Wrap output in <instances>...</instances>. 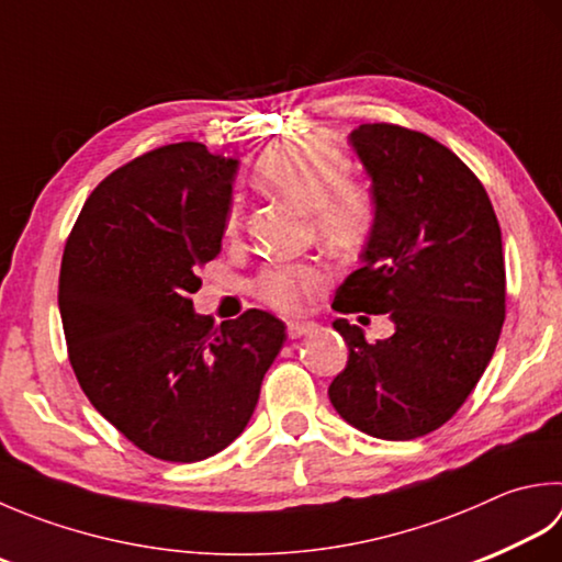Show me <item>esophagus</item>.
I'll use <instances>...</instances> for the list:
<instances>
[{
	"label": "esophagus",
	"instance_id": "obj_1",
	"mask_svg": "<svg viewBox=\"0 0 562 562\" xmlns=\"http://www.w3.org/2000/svg\"><path fill=\"white\" fill-rule=\"evenodd\" d=\"M315 330V323L311 321H291L289 325H285V333H289L291 340H299V337L308 335Z\"/></svg>",
	"mask_w": 562,
	"mask_h": 562
}]
</instances>
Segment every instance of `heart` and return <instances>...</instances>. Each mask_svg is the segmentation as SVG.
I'll return each instance as SVG.
<instances>
[{"instance_id": "b5f03b06", "label": "heart", "mask_w": 562, "mask_h": 562, "mask_svg": "<svg viewBox=\"0 0 562 562\" xmlns=\"http://www.w3.org/2000/svg\"><path fill=\"white\" fill-rule=\"evenodd\" d=\"M259 183L295 205L308 210L315 239L333 251H355L364 245L374 227V200L369 190L352 181V164L333 139L305 134L269 146L257 158ZM245 210L235 198L225 213V232L235 237ZM327 285L323 263H271L261 269L251 289L261 303L281 313H301Z\"/></svg>"}]
</instances>
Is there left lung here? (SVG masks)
<instances>
[{"instance_id":"8db88e82","label":"left lung","mask_w":562,"mask_h":562,"mask_svg":"<svg viewBox=\"0 0 562 562\" xmlns=\"http://www.w3.org/2000/svg\"><path fill=\"white\" fill-rule=\"evenodd\" d=\"M349 142L376 213L362 269L333 308L389 313L396 333L367 342L362 327L335 321L349 357L327 394L349 426L413 440L460 411L494 355L506 315L502 229L480 178L432 136L379 122Z\"/></svg>"}]
</instances>
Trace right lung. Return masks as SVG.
Segmentation results:
<instances>
[{
  "label": "right lung",
  "instance_id": "add662e5",
  "mask_svg": "<svg viewBox=\"0 0 562 562\" xmlns=\"http://www.w3.org/2000/svg\"><path fill=\"white\" fill-rule=\"evenodd\" d=\"M237 158L158 146L85 200L63 251L58 305L78 384L151 458L198 462L247 428L285 327L251 308L195 315L198 271L222 249Z\"/></svg>",
  "mask_w": 562,
  "mask_h": 562
}]
</instances>
